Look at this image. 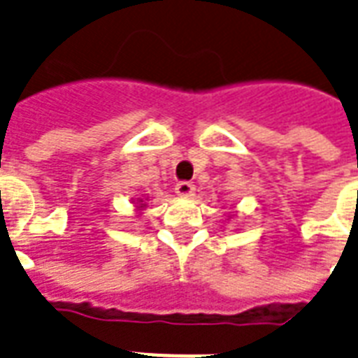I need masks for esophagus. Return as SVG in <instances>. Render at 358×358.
I'll return each instance as SVG.
<instances>
[{"instance_id": "34e87169", "label": "esophagus", "mask_w": 358, "mask_h": 358, "mask_svg": "<svg viewBox=\"0 0 358 358\" xmlns=\"http://www.w3.org/2000/svg\"><path fill=\"white\" fill-rule=\"evenodd\" d=\"M194 190H196V188H194V185L188 181L177 182V187H176V194L179 196V198H192Z\"/></svg>"}]
</instances>
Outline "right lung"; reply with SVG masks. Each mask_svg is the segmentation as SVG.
<instances>
[{
  "label": "right lung",
  "instance_id": "1",
  "mask_svg": "<svg viewBox=\"0 0 358 358\" xmlns=\"http://www.w3.org/2000/svg\"><path fill=\"white\" fill-rule=\"evenodd\" d=\"M136 203H138V205H136V209H138V210H141L143 207H145V203H143V199H141V198L136 199Z\"/></svg>",
  "mask_w": 358,
  "mask_h": 358
}]
</instances>
